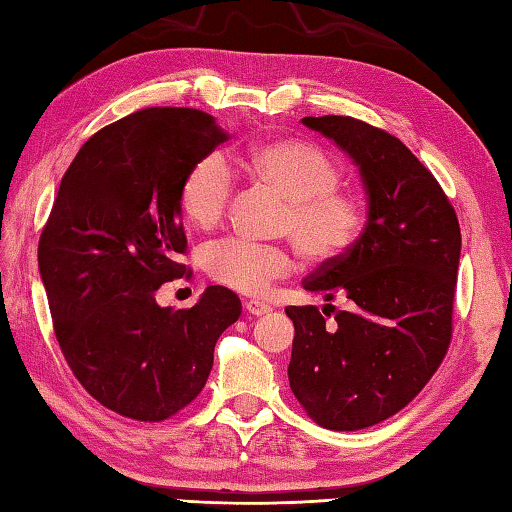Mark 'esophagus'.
Returning <instances> with one entry per match:
<instances>
[{"label": "esophagus", "instance_id": "esophagus-1", "mask_svg": "<svg viewBox=\"0 0 512 512\" xmlns=\"http://www.w3.org/2000/svg\"><path fill=\"white\" fill-rule=\"evenodd\" d=\"M246 312L253 314V317H264V314L270 312V306H266V303H259V301H246Z\"/></svg>", "mask_w": 512, "mask_h": 512}]
</instances>
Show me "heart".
<instances>
[{"mask_svg":"<svg viewBox=\"0 0 512 512\" xmlns=\"http://www.w3.org/2000/svg\"><path fill=\"white\" fill-rule=\"evenodd\" d=\"M244 167L255 180L288 200L284 231L310 264H330L361 237L367 213L352 193L339 191L341 165L328 151L301 138H273L250 147ZM233 191V173L220 154L195 160L180 184V209L209 231L222 222ZM206 273L231 290L262 295L292 270V255L281 246L253 244L237 237L213 242L202 253Z\"/></svg>","mask_w":512,"mask_h":512,"instance_id":"1","label":"heart"}]
</instances>
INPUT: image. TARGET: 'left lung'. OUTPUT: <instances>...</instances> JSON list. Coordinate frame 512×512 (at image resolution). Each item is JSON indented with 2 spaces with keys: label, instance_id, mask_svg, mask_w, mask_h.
Wrapping results in <instances>:
<instances>
[{
  "label": "left lung",
  "instance_id": "obj_1",
  "mask_svg": "<svg viewBox=\"0 0 512 512\" xmlns=\"http://www.w3.org/2000/svg\"><path fill=\"white\" fill-rule=\"evenodd\" d=\"M301 123L354 160L367 222L343 257L303 281L323 295V310L286 308L295 323L288 380L314 422L356 431L409 405L440 367L451 343L462 235L438 180L396 136L352 116ZM336 296L346 308L334 313Z\"/></svg>",
  "mask_w": 512,
  "mask_h": 512
}]
</instances>
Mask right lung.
I'll return each instance as SVG.
<instances>
[{"label": "right lung", "instance_id": "1", "mask_svg": "<svg viewBox=\"0 0 512 512\" xmlns=\"http://www.w3.org/2000/svg\"><path fill=\"white\" fill-rule=\"evenodd\" d=\"M228 134L189 107H149L103 127L61 178L39 239L54 334L79 383L125 418L160 422L200 394L220 334L242 314L209 286L193 308L156 290L187 273L180 184Z\"/></svg>", "mask_w": 512, "mask_h": 512}]
</instances>
